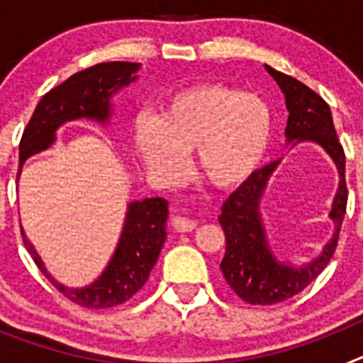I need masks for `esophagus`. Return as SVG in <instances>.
<instances>
[{
  "label": "esophagus",
  "mask_w": 363,
  "mask_h": 363,
  "mask_svg": "<svg viewBox=\"0 0 363 363\" xmlns=\"http://www.w3.org/2000/svg\"><path fill=\"white\" fill-rule=\"evenodd\" d=\"M172 227H174L178 233H191V230L196 229V221L185 216H174V220H172Z\"/></svg>",
  "instance_id": "obj_1"
}]
</instances>
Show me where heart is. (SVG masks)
Instances as JSON below:
<instances>
[{"instance_id":"heart-1","label":"heart","mask_w":363,"mask_h":363,"mask_svg":"<svg viewBox=\"0 0 363 363\" xmlns=\"http://www.w3.org/2000/svg\"><path fill=\"white\" fill-rule=\"evenodd\" d=\"M272 130V111L264 98L236 86L198 85L172 94L158 120L138 121L134 143L147 171L165 184L182 178L184 154L194 152L198 178L230 191L264 163Z\"/></svg>"}]
</instances>
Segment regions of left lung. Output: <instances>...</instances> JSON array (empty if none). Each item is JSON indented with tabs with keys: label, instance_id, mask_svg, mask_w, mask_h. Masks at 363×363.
<instances>
[{
	"label": "left lung",
	"instance_id": "1",
	"mask_svg": "<svg viewBox=\"0 0 363 363\" xmlns=\"http://www.w3.org/2000/svg\"><path fill=\"white\" fill-rule=\"evenodd\" d=\"M265 70L285 96V105L289 111V120L285 127L287 143L296 147L301 142H311L322 147L323 152L335 163L340 182L329 213L335 233L316 258L300 265L278 259L269 243L259 209L269 179L280 165V160L258 169L252 178L240 185L221 205L218 220L225 233V256L221 259L220 269L234 293L252 306H272L287 300L306 289L318 277L335 255L340 227L347 207L345 154L336 136L329 105L293 76L269 65H265Z\"/></svg>",
	"mask_w": 363,
	"mask_h": 363
}]
</instances>
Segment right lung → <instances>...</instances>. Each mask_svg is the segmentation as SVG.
I'll list each match as a JSON object with an SVG mask.
<instances>
[{
  "instance_id": "add662e5",
  "label": "right lung",
  "mask_w": 363,
  "mask_h": 363,
  "mask_svg": "<svg viewBox=\"0 0 363 363\" xmlns=\"http://www.w3.org/2000/svg\"><path fill=\"white\" fill-rule=\"evenodd\" d=\"M140 63L108 62L72 74L62 85L41 98L19 143V172L30 156L47 150L56 142V133L67 121L92 120L107 125L112 112V96L138 79ZM169 201L145 198L130 201L125 213L123 229L116 251L104 272L85 287H67L47 271L43 259L23 234L27 251L50 284L63 296L89 309H108L120 306L142 289L152 267L158 262L167 238Z\"/></svg>"
}]
</instances>
